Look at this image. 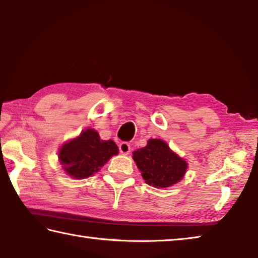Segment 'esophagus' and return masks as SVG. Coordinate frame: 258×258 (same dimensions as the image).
<instances>
[{
    "label": "esophagus",
    "instance_id": "1",
    "mask_svg": "<svg viewBox=\"0 0 258 258\" xmlns=\"http://www.w3.org/2000/svg\"><path fill=\"white\" fill-rule=\"evenodd\" d=\"M119 150L122 155H128L130 153V145L128 143H121L119 145Z\"/></svg>",
    "mask_w": 258,
    "mask_h": 258
}]
</instances>
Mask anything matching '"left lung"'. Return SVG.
Here are the masks:
<instances>
[{
  "label": "left lung",
  "instance_id": "obj_1",
  "mask_svg": "<svg viewBox=\"0 0 258 258\" xmlns=\"http://www.w3.org/2000/svg\"><path fill=\"white\" fill-rule=\"evenodd\" d=\"M133 158L148 185L169 187L184 177L187 162L169 148L162 139H149L143 148L135 150Z\"/></svg>",
  "mask_w": 258,
  "mask_h": 258
}]
</instances>
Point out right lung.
<instances>
[{
	"label": "right lung",
	"mask_w": 258,
	"mask_h": 258,
	"mask_svg": "<svg viewBox=\"0 0 258 258\" xmlns=\"http://www.w3.org/2000/svg\"><path fill=\"white\" fill-rule=\"evenodd\" d=\"M119 154L113 140H102L96 130L87 128L67 140L58 152V159L67 175L83 179L99 172L108 160Z\"/></svg>",
	"instance_id": "right-lung-1"
}]
</instances>
